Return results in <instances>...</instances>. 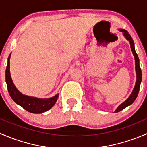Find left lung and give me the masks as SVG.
<instances>
[{
  "label": "left lung",
  "instance_id": "1",
  "mask_svg": "<svg viewBox=\"0 0 147 147\" xmlns=\"http://www.w3.org/2000/svg\"><path fill=\"white\" fill-rule=\"evenodd\" d=\"M119 30L120 32H122L123 35L125 37L126 39H127L130 43V47H131V51H132L133 55L134 56V60H135V70H136V75H137V80H136L135 85H134V89H133L132 92L131 93L129 97L125 101L123 102V103H121V105H119V106H118V107L117 108L116 110L115 111V112H119L120 111L123 110L124 108H126L127 107L131 105V104L134 102V100H135L136 98L137 97L138 93H139V87H140V84H141V82H142V70H141L140 66H139V57H138L137 54L136 53V51H135V48H134V41H133L131 35L129 34V32H127L126 30L119 29Z\"/></svg>",
  "mask_w": 147,
  "mask_h": 147
}]
</instances>
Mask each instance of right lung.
Wrapping results in <instances>:
<instances>
[{
    "mask_svg": "<svg viewBox=\"0 0 147 147\" xmlns=\"http://www.w3.org/2000/svg\"><path fill=\"white\" fill-rule=\"evenodd\" d=\"M11 54H10L8 58V65L5 70V81L7 83L8 92L13 100L21 106L23 109L28 111L29 112L34 114H40L45 112L51 109L55 102H57L59 97V94H55L54 97L47 99L37 98V97H30L22 94L15 86L12 80L10 72V58Z\"/></svg>",
    "mask_w": 147,
    "mask_h": 147,
    "instance_id": "right-lung-1",
    "label": "right lung"
}]
</instances>
